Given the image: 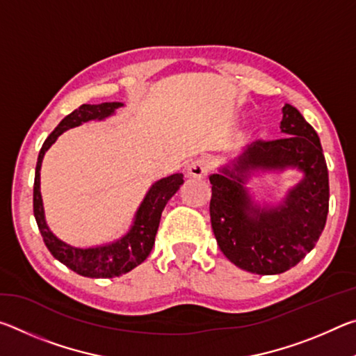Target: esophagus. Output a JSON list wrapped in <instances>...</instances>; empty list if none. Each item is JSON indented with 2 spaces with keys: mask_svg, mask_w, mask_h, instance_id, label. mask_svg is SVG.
Listing matches in <instances>:
<instances>
[{
  "mask_svg": "<svg viewBox=\"0 0 356 356\" xmlns=\"http://www.w3.org/2000/svg\"><path fill=\"white\" fill-rule=\"evenodd\" d=\"M209 171H210V161L207 159H196L186 166V172H188L190 177L202 179L207 176Z\"/></svg>",
  "mask_w": 356,
  "mask_h": 356,
  "instance_id": "34e87169",
  "label": "esophagus"
}]
</instances>
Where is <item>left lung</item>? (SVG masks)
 Wrapping results in <instances>:
<instances>
[{"mask_svg":"<svg viewBox=\"0 0 356 356\" xmlns=\"http://www.w3.org/2000/svg\"><path fill=\"white\" fill-rule=\"evenodd\" d=\"M282 136L254 141L210 176V221L229 261L256 275H278L314 248L328 215V170L321 140L297 108L282 106ZM297 169L302 179L280 203L256 202L248 182Z\"/></svg>","mask_w":356,"mask_h":356,"instance_id":"left-lung-1","label":"left lung"}]
</instances>
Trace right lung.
<instances>
[{
    "mask_svg": "<svg viewBox=\"0 0 356 356\" xmlns=\"http://www.w3.org/2000/svg\"><path fill=\"white\" fill-rule=\"evenodd\" d=\"M122 106V102H105L99 105L83 104L78 106L75 111L65 116L47 138L39 152L38 165H35L33 206L35 221H38L47 248L50 250L53 257L58 259L65 267L74 270L78 275L88 276V278H114V276L129 273L130 270L146 261L155 243L161 212L168 201L176 195L180 185L184 184V174L177 172L150 185L140 207L136 209L129 231L110 243L83 248V246H74L64 242L51 232V229L47 225L44 202H42L40 195V166L45 152L64 131L80 127L81 124L89 122V120H105L106 118L114 116V113Z\"/></svg>",
    "mask_w": 356,
    "mask_h": 356,
    "instance_id": "add662e5",
    "label": "right lung"
}]
</instances>
